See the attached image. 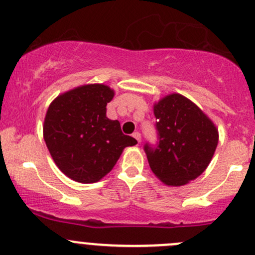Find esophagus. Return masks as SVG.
Returning a JSON list of instances; mask_svg holds the SVG:
<instances>
[{
  "mask_svg": "<svg viewBox=\"0 0 255 255\" xmlns=\"http://www.w3.org/2000/svg\"><path fill=\"white\" fill-rule=\"evenodd\" d=\"M133 136H134L136 140H138V143H140V140H141L140 133H139V132H134V133H133Z\"/></svg>",
  "mask_w": 255,
  "mask_h": 255,
  "instance_id": "1",
  "label": "esophagus"
}]
</instances>
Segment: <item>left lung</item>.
Returning a JSON list of instances; mask_svg holds the SVG:
<instances>
[{"label": "left lung", "mask_w": 255, "mask_h": 255, "mask_svg": "<svg viewBox=\"0 0 255 255\" xmlns=\"http://www.w3.org/2000/svg\"><path fill=\"white\" fill-rule=\"evenodd\" d=\"M157 144L144 145L150 168L167 186H183L199 177L214 156L219 132L189 99L170 94L154 105Z\"/></svg>", "instance_id": "obj_1"}]
</instances>
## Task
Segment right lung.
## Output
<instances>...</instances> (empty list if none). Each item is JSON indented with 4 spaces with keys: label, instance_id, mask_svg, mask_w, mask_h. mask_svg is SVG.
<instances>
[{
    "label": "right lung",
    "instance_id": "obj_1",
    "mask_svg": "<svg viewBox=\"0 0 255 255\" xmlns=\"http://www.w3.org/2000/svg\"><path fill=\"white\" fill-rule=\"evenodd\" d=\"M115 92L87 84L58 95L44 121V139L57 167L80 183L100 181L116 165L126 146L135 145L117 120L106 117Z\"/></svg>",
    "mask_w": 255,
    "mask_h": 255
}]
</instances>
